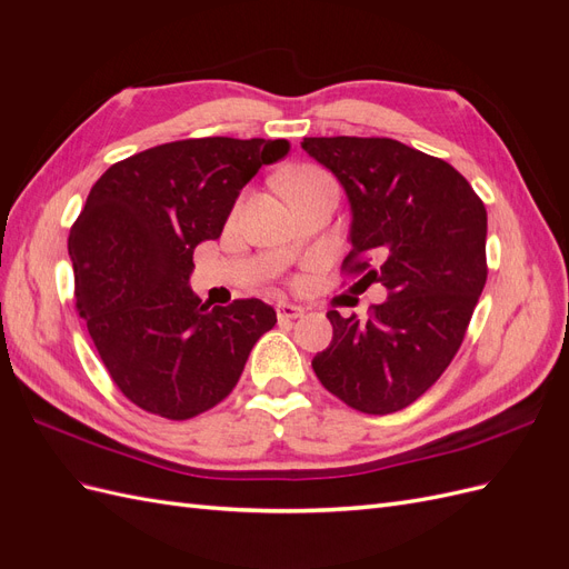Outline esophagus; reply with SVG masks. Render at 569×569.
I'll return each mask as SVG.
<instances>
[{
	"mask_svg": "<svg viewBox=\"0 0 569 569\" xmlns=\"http://www.w3.org/2000/svg\"><path fill=\"white\" fill-rule=\"evenodd\" d=\"M274 311H278L280 320H297L303 316V308L289 303V301H280L278 306H274Z\"/></svg>",
	"mask_w": 569,
	"mask_h": 569,
	"instance_id": "34e87169",
	"label": "esophagus"
}]
</instances>
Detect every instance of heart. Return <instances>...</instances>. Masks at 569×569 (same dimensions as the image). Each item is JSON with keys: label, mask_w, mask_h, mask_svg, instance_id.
I'll return each instance as SVG.
<instances>
[{"label": "heart", "mask_w": 569, "mask_h": 569, "mask_svg": "<svg viewBox=\"0 0 569 569\" xmlns=\"http://www.w3.org/2000/svg\"><path fill=\"white\" fill-rule=\"evenodd\" d=\"M322 180H330V176H327L325 170H320V168H316V166L291 168V170H287V173L280 178L282 189H284L287 194L299 192V189H306V187H311V184L322 182Z\"/></svg>", "instance_id": "obj_1"}]
</instances>
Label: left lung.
<instances>
[{"label": "left lung", "instance_id": "left-lung-1", "mask_svg": "<svg viewBox=\"0 0 569 569\" xmlns=\"http://www.w3.org/2000/svg\"><path fill=\"white\" fill-rule=\"evenodd\" d=\"M343 187L358 287L380 282L387 301L368 320L330 311V347L313 358L327 391L387 416L432 387L458 353L487 284V209L441 159L389 137H303Z\"/></svg>", "mask_w": 569, "mask_h": 569}]
</instances>
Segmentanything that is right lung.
I'll list each match as a JSON object with an SVG mask.
<instances>
[{
  "label": "right lung",
  "mask_w": 569,
  "mask_h": 569,
  "mask_svg": "<svg viewBox=\"0 0 569 569\" xmlns=\"http://www.w3.org/2000/svg\"><path fill=\"white\" fill-rule=\"evenodd\" d=\"M287 140L201 137L113 163L68 234L76 306L116 387L153 416L189 420L234 389L278 322L261 299L209 308L189 289L194 249L218 239L242 187Z\"/></svg>",
  "instance_id": "add662e5"
}]
</instances>
